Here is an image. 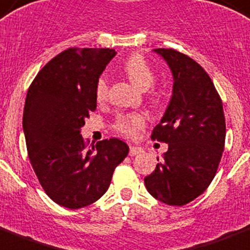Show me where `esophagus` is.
Here are the masks:
<instances>
[{"label":"esophagus","mask_w":250,"mask_h":250,"mask_svg":"<svg viewBox=\"0 0 250 250\" xmlns=\"http://www.w3.org/2000/svg\"><path fill=\"white\" fill-rule=\"evenodd\" d=\"M143 151V147H139V146H131V147H129V155H131V157L139 155V154H141Z\"/></svg>","instance_id":"34e87169"}]
</instances>
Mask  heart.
I'll list each match as a JSON object with an SVG mask.
<instances>
[{"instance_id":"1","label":"heart","mask_w":250,"mask_h":250,"mask_svg":"<svg viewBox=\"0 0 250 250\" xmlns=\"http://www.w3.org/2000/svg\"><path fill=\"white\" fill-rule=\"evenodd\" d=\"M123 70L127 74L133 84L141 91L149 90L155 82V72L153 66L146 62V59L141 55H132L125 60ZM107 95V79L105 76L97 78L95 84V97L97 101H104ZM149 96L151 100L159 99V92L150 90ZM146 125V117L143 113H125L119 114L115 119L113 128L121 135L133 139L139 135V132Z\"/></svg>"}]
</instances>
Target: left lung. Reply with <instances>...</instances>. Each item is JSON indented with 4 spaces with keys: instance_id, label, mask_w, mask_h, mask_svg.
I'll return each instance as SVG.
<instances>
[{
    "instance_id": "left-lung-1",
    "label": "left lung",
    "mask_w": 250,
    "mask_h": 250,
    "mask_svg": "<svg viewBox=\"0 0 250 250\" xmlns=\"http://www.w3.org/2000/svg\"><path fill=\"white\" fill-rule=\"evenodd\" d=\"M173 74V95L151 140L168 144L147 191L168 206L182 207L202 195L216 176L225 149L226 123L220 95L208 73L188 55L157 48Z\"/></svg>"
}]
</instances>
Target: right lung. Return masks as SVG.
Listing matches in <instances>:
<instances>
[{
    "label": "right lung",
    "instance_id": "right-lung-1",
    "mask_svg": "<svg viewBox=\"0 0 250 250\" xmlns=\"http://www.w3.org/2000/svg\"><path fill=\"white\" fill-rule=\"evenodd\" d=\"M115 54L111 48H68L41 69L26 93L23 128L30 164L50 199L69 209L104 195L128 154L122 140L91 147L81 135L96 109L97 78Z\"/></svg>",
    "mask_w": 250,
    "mask_h": 250
}]
</instances>
